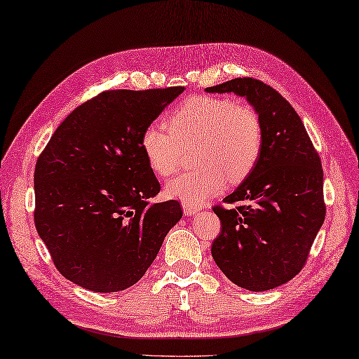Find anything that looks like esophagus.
Returning a JSON list of instances; mask_svg holds the SVG:
<instances>
[{
	"label": "esophagus",
	"instance_id": "esophagus-1",
	"mask_svg": "<svg viewBox=\"0 0 359 359\" xmlns=\"http://www.w3.org/2000/svg\"><path fill=\"white\" fill-rule=\"evenodd\" d=\"M182 210H184L187 217H190V215H195V213L200 212V207H195V205H190V204H182Z\"/></svg>",
	"mask_w": 359,
	"mask_h": 359
}]
</instances>
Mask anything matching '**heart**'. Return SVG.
I'll return each instance as SVG.
<instances>
[{"instance_id":"1","label":"heart","mask_w":359,"mask_h":359,"mask_svg":"<svg viewBox=\"0 0 359 359\" xmlns=\"http://www.w3.org/2000/svg\"><path fill=\"white\" fill-rule=\"evenodd\" d=\"M152 123L141 133V150L159 177L177 173L184 149L194 147L195 169L165 184V195L200 207L230 181H241L257 164L262 147L258 114L249 106L219 97H194L167 119Z\"/></svg>"}]
</instances>
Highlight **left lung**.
<instances>
[{"label": "left lung", "mask_w": 359, "mask_h": 359, "mask_svg": "<svg viewBox=\"0 0 359 359\" xmlns=\"http://www.w3.org/2000/svg\"><path fill=\"white\" fill-rule=\"evenodd\" d=\"M205 92L244 97L262 127L257 164L222 200L235 205L213 207L221 233L212 257L240 287L275 289L301 272L324 222L320 155L289 101L259 79L235 78Z\"/></svg>", "instance_id": "1"}]
</instances>
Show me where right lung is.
Returning <instances> with one entry per match:
<instances>
[{
  "mask_svg": "<svg viewBox=\"0 0 359 359\" xmlns=\"http://www.w3.org/2000/svg\"><path fill=\"white\" fill-rule=\"evenodd\" d=\"M184 87L106 90L72 112L35 165V227L69 281L110 293L138 283L182 217L152 204L159 182L141 133Z\"/></svg>",
  "mask_w": 359,
  "mask_h": 359,
  "instance_id": "right-lung-1",
  "label": "right lung"
}]
</instances>
